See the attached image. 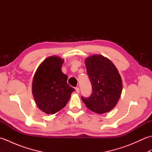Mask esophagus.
Listing matches in <instances>:
<instances>
[{
	"instance_id": "obj_1",
	"label": "esophagus",
	"mask_w": 152,
	"mask_h": 152,
	"mask_svg": "<svg viewBox=\"0 0 152 152\" xmlns=\"http://www.w3.org/2000/svg\"><path fill=\"white\" fill-rule=\"evenodd\" d=\"M75 90H76V92L77 93H80V89L78 88H75Z\"/></svg>"
}]
</instances>
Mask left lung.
<instances>
[{
    "label": "left lung",
    "instance_id": "8db88e82",
    "mask_svg": "<svg viewBox=\"0 0 152 152\" xmlns=\"http://www.w3.org/2000/svg\"><path fill=\"white\" fill-rule=\"evenodd\" d=\"M87 72L92 85V94L82 101L87 108L97 114L114 108L122 92V80L112 61L101 55H93L85 59Z\"/></svg>",
    "mask_w": 152,
    "mask_h": 152
}]
</instances>
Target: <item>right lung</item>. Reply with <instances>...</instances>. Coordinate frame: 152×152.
<instances>
[{"mask_svg": "<svg viewBox=\"0 0 152 152\" xmlns=\"http://www.w3.org/2000/svg\"><path fill=\"white\" fill-rule=\"evenodd\" d=\"M64 60L52 56L41 63L35 72L32 93L36 104L47 114H54L66 106L74 89L61 71Z\"/></svg>", "mask_w": 152, "mask_h": 152, "instance_id": "add662e5", "label": "right lung"}]
</instances>
